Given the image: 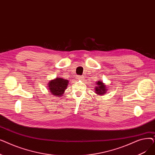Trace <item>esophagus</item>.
<instances>
[{
	"instance_id": "34e87169",
	"label": "esophagus",
	"mask_w": 155,
	"mask_h": 155,
	"mask_svg": "<svg viewBox=\"0 0 155 155\" xmlns=\"http://www.w3.org/2000/svg\"><path fill=\"white\" fill-rule=\"evenodd\" d=\"M77 78L78 80H83L84 77L82 76H77Z\"/></svg>"
}]
</instances>
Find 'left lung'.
Wrapping results in <instances>:
<instances>
[{
    "instance_id": "8db88e82",
    "label": "left lung",
    "mask_w": 155,
    "mask_h": 155,
    "mask_svg": "<svg viewBox=\"0 0 155 155\" xmlns=\"http://www.w3.org/2000/svg\"><path fill=\"white\" fill-rule=\"evenodd\" d=\"M97 86L95 87V92L100 95H102L104 94H105V93H106L107 88L105 87V85L102 83V82L101 81H99L98 82L96 83Z\"/></svg>"
}]
</instances>
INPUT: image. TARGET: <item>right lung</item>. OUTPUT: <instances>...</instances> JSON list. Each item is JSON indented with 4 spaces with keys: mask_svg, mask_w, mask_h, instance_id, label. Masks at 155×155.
Masks as SVG:
<instances>
[{
    "mask_svg": "<svg viewBox=\"0 0 155 155\" xmlns=\"http://www.w3.org/2000/svg\"><path fill=\"white\" fill-rule=\"evenodd\" d=\"M69 81L67 79L58 78L51 80L48 84V88L50 92L55 97H60L64 94V90L67 89Z\"/></svg>",
    "mask_w": 155,
    "mask_h": 155,
    "instance_id": "right-lung-1",
    "label": "right lung"
}]
</instances>
